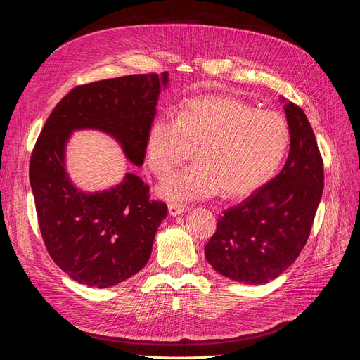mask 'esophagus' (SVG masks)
Instances as JSON below:
<instances>
[{"label":"esophagus","instance_id":"obj_1","mask_svg":"<svg viewBox=\"0 0 360 360\" xmlns=\"http://www.w3.org/2000/svg\"><path fill=\"white\" fill-rule=\"evenodd\" d=\"M188 210V207L181 204V202H171L168 205V213L169 216H177V214H181Z\"/></svg>","mask_w":360,"mask_h":360}]
</instances>
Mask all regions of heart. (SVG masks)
<instances>
[{"instance_id":"1","label":"heart","mask_w":360,"mask_h":360,"mask_svg":"<svg viewBox=\"0 0 360 360\" xmlns=\"http://www.w3.org/2000/svg\"><path fill=\"white\" fill-rule=\"evenodd\" d=\"M291 143L287 120L274 111H258L237 97H195L177 118L158 117L147 135V162L159 179L181 163L198 159L162 184L168 200L240 198L274 179Z\"/></svg>"}]
</instances>
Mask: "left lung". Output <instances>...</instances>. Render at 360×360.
<instances>
[{
  "instance_id": "obj_1",
  "label": "left lung",
  "mask_w": 360,
  "mask_h": 360,
  "mask_svg": "<svg viewBox=\"0 0 360 360\" xmlns=\"http://www.w3.org/2000/svg\"><path fill=\"white\" fill-rule=\"evenodd\" d=\"M290 153L275 179L217 219L205 258L222 276L266 284L296 261L307 245L323 195V159L302 108L284 106Z\"/></svg>"
}]
</instances>
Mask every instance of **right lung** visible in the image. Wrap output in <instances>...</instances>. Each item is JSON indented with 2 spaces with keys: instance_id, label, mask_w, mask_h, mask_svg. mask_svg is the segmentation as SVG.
<instances>
[{
  "instance_id": "obj_1",
  "label": "right lung",
  "mask_w": 360,
  "mask_h": 360,
  "mask_svg": "<svg viewBox=\"0 0 360 360\" xmlns=\"http://www.w3.org/2000/svg\"><path fill=\"white\" fill-rule=\"evenodd\" d=\"M167 84L165 72L75 86L53 108L37 138L30 183L40 233L51 258L79 284L108 288L136 275L147 264L168 207L150 200L148 186L132 172L108 191H79L66 171L68 141L75 130H102L141 167Z\"/></svg>"
}]
</instances>
